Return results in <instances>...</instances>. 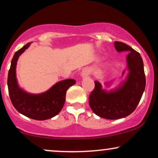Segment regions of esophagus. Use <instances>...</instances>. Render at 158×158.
Returning a JSON list of instances; mask_svg holds the SVG:
<instances>
[{
  "label": "esophagus",
  "instance_id": "34e87169",
  "mask_svg": "<svg viewBox=\"0 0 158 158\" xmlns=\"http://www.w3.org/2000/svg\"><path fill=\"white\" fill-rule=\"evenodd\" d=\"M88 74H89V71H87V69L82 70V71H81V77H87V76H88Z\"/></svg>",
  "mask_w": 158,
  "mask_h": 158
}]
</instances>
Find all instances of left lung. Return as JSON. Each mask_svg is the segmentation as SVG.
<instances>
[{"instance_id": "8db88e82", "label": "left lung", "mask_w": 158, "mask_h": 158, "mask_svg": "<svg viewBox=\"0 0 158 158\" xmlns=\"http://www.w3.org/2000/svg\"><path fill=\"white\" fill-rule=\"evenodd\" d=\"M114 45L118 52H130L127 56L129 70L127 80L115 90L109 92L95 81V88L89 96V105L94 113L110 120L130 115L136 109L146 87L143 62L139 53L122 42L115 41Z\"/></svg>"}]
</instances>
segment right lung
<instances>
[{
	"instance_id": "obj_1",
	"label": "right lung",
	"mask_w": 158,
	"mask_h": 158,
	"mask_svg": "<svg viewBox=\"0 0 158 158\" xmlns=\"http://www.w3.org/2000/svg\"><path fill=\"white\" fill-rule=\"evenodd\" d=\"M30 43L15 52L8 73V90L11 102L20 113L38 121L51 118L62 110L65 102L66 91L76 83L68 79L56 83L48 91L41 94H30L20 88L16 79V64L20 55L29 46Z\"/></svg>"
}]
</instances>
